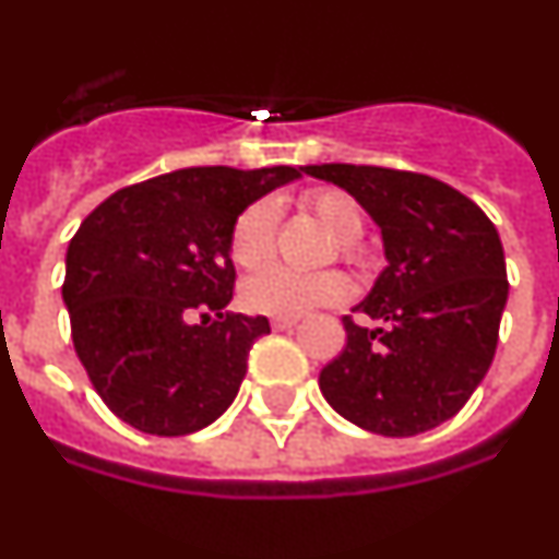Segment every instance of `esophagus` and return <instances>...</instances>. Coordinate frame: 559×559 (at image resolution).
I'll return each instance as SVG.
<instances>
[{
	"label": "esophagus",
	"instance_id": "obj_1",
	"mask_svg": "<svg viewBox=\"0 0 559 559\" xmlns=\"http://www.w3.org/2000/svg\"><path fill=\"white\" fill-rule=\"evenodd\" d=\"M270 323L275 332H284V330H293V326H298V318H272Z\"/></svg>",
	"mask_w": 559,
	"mask_h": 559
}]
</instances>
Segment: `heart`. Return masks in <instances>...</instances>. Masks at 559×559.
Returning a JSON list of instances; mask_svg holds the SVG:
<instances>
[{"label":"heart","instance_id":"heart-1","mask_svg":"<svg viewBox=\"0 0 559 559\" xmlns=\"http://www.w3.org/2000/svg\"><path fill=\"white\" fill-rule=\"evenodd\" d=\"M304 210L312 213L337 238V250L346 258L358 255V236L364 233V210L349 192L335 187L309 190ZM278 207L261 199L243 210L229 233V255L243 270H255L270 258L275 241ZM349 295V281L335 270L293 272L284 266H266L241 284V304L250 312L272 318H301L318 307L341 304Z\"/></svg>","mask_w":559,"mask_h":559}]
</instances>
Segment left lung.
Segmentation results:
<instances>
[{
    "label": "left lung",
    "mask_w": 559,
    "mask_h": 559,
    "mask_svg": "<svg viewBox=\"0 0 559 559\" xmlns=\"http://www.w3.org/2000/svg\"><path fill=\"white\" fill-rule=\"evenodd\" d=\"M378 224L386 266L358 304L378 326L344 318L346 346L321 369L332 409L383 438H412L463 409L489 372L509 301L503 243L454 187L364 164H309Z\"/></svg>",
    "instance_id": "8db88e82"
}]
</instances>
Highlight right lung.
I'll return each instance as SVG.
<instances>
[{
    "label": "right lung",
    "mask_w": 559,
    "mask_h": 559,
    "mask_svg": "<svg viewBox=\"0 0 559 559\" xmlns=\"http://www.w3.org/2000/svg\"><path fill=\"white\" fill-rule=\"evenodd\" d=\"M293 167H190L124 187L70 238L62 298L82 367L133 429L178 438L224 415L264 316H229V233ZM199 311L201 322H192ZM216 318L209 321V312Z\"/></svg>",
    "instance_id": "1"
}]
</instances>
